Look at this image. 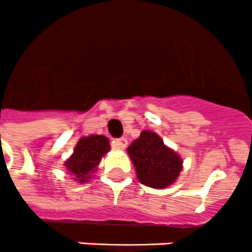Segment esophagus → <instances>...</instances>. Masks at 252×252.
<instances>
[{
	"label": "esophagus",
	"instance_id": "esophagus-1",
	"mask_svg": "<svg viewBox=\"0 0 252 252\" xmlns=\"http://www.w3.org/2000/svg\"><path fill=\"white\" fill-rule=\"evenodd\" d=\"M113 148H117V150H124L127 146V139L120 138V139H114L113 143H112Z\"/></svg>",
	"mask_w": 252,
	"mask_h": 252
}]
</instances>
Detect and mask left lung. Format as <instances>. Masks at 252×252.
I'll return each instance as SVG.
<instances>
[{
  "label": "left lung",
  "instance_id": "8db88e82",
  "mask_svg": "<svg viewBox=\"0 0 252 252\" xmlns=\"http://www.w3.org/2000/svg\"><path fill=\"white\" fill-rule=\"evenodd\" d=\"M127 154L135 166L138 180L148 187L164 189L180 176L182 160L152 131H143L130 144Z\"/></svg>",
  "mask_w": 252,
  "mask_h": 252
}]
</instances>
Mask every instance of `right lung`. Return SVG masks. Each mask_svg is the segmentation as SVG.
I'll return each mask as SVG.
<instances>
[{"mask_svg":"<svg viewBox=\"0 0 252 252\" xmlns=\"http://www.w3.org/2000/svg\"><path fill=\"white\" fill-rule=\"evenodd\" d=\"M110 150L109 140L104 135H91L79 139L74 154L65 162L67 172L79 182H88L90 173L96 170L101 158Z\"/></svg>","mask_w":252,"mask_h":252,"instance_id":"right-lung-1","label":"right lung"}]
</instances>
